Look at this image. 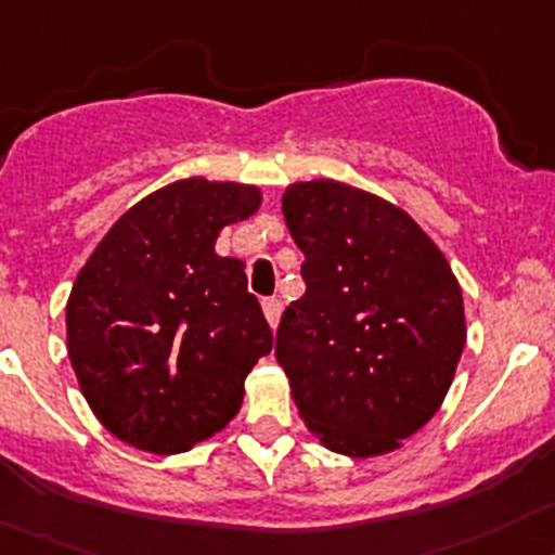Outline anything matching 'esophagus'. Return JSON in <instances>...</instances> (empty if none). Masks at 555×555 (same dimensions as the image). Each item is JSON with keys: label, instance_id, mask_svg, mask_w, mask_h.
<instances>
[{"label": "esophagus", "instance_id": "esophagus-1", "mask_svg": "<svg viewBox=\"0 0 555 555\" xmlns=\"http://www.w3.org/2000/svg\"><path fill=\"white\" fill-rule=\"evenodd\" d=\"M261 308H263V317H267V322H269V327H278V322H281V311H283V305H281V299L278 297H267L261 302Z\"/></svg>", "mask_w": 555, "mask_h": 555}]
</instances>
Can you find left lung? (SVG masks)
<instances>
[{"label":"left lung","mask_w":555,"mask_h":555,"mask_svg":"<svg viewBox=\"0 0 555 555\" xmlns=\"http://www.w3.org/2000/svg\"><path fill=\"white\" fill-rule=\"evenodd\" d=\"M283 217L305 294L274 358L330 451L399 449L443 404L465 347L462 292L435 242L388 201L338 181L292 184Z\"/></svg>","instance_id":"left-lung-1"}]
</instances>
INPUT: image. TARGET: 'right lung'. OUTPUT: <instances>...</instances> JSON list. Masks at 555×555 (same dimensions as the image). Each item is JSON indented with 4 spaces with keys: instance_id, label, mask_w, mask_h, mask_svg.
I'll use <instances>...</instances> for the list:
<instances>
[{
    "instance_id": "obj_1",
    "label": "right lung",
    "mask_w": 555,
    "mask_h": 555,
    "mask_svg": "<svg viewBox=\"0 0 555 555\" xmlns=\"http://www.w3.org/2000/svg\"><path fill=\"white\" fill-rule=\"evenodd\" d=\"M256 186L184 178L129 208L70 288L68 358L95 418L151 454H178L238 413L272 330L217 233L247 220Z\"/></svg>"
}]
</instances>
